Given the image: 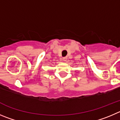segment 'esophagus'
I'll return each mask as SVG.
<instances>
[{
	"label": "esophagus",
	"mask_w": 120,
	"mask_h": 120,
	"mask_svg": "<svg viewBox=\"0 0 120 120\" xmlns=\"http://www.w3.org/2000/svg\"><path fill=\"white\" fill-rule=\"evenodd\" d=\"M66 60H67V57H63V61H66Z\"/></svg>",
	"instance_id": "esophagus-1"
}]
</instances>
